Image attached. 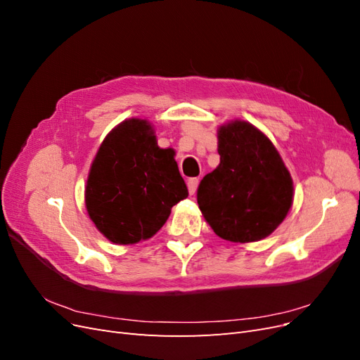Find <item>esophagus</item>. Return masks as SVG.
<instances>
[{
    "instance_id": "obj_1",
    "label": "esophagus",
    "mask_w": 360,
    "mask_h": 360,
    "mask_svg": "<svg viewBox=\"0 0 360 360\" xmlns=\"http://www.w3.org/2000/svg\"><path fill=\"white\" fill-rule=\"evenodd\" d=\"M198 179H189L188 180V189H189V193L193 195L195 192H197V188H198Z\"/></svg>"
}]
</instances>
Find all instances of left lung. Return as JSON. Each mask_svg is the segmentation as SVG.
<instances>
[{
	"mask_svg": "<svg viewBox=\"0 0 360 360\" xmlns=\"http://www.w3.org/2000/svg\"><path fill=\"white\" fill-rule=\"evenodd\" d=\"M219 165L201 180L197 200L216 236L233 243L266 238L292 205V179L258 127L233 120L217 129Z\"/></svg>",
	"mask_w": 360,
	"mask_h": 360,
	"instance_id": "obj_1",
	"label": "left lung"
}]
</instances>
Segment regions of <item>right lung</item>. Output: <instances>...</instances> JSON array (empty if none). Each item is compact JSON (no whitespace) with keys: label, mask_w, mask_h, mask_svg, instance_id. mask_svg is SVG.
Instances as JSON below:
<instances>
[{"label":"right lung","mask_w":360,"mask_h":360,"mask_svg":"<svg viewBox=\"0 0 360 360\" xmlns=\"http://www.w3.org/2000/svg\"><path fill=\"white\" fill-rule=\"evenodd\" d=\"M172 148H160L150 122L127 118L105 136L90 167L85 207L108 240L135 245L153 237L188 188Z\"/></svg>","instance_id":"right-lung-1"}]
</instances>
